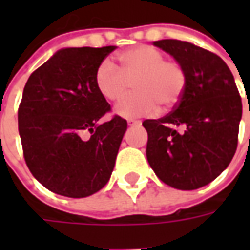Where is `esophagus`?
<instances>
[{
	"label": "esophagus",
	"mask_w": 250,
	"mask_h": 250,
	"mask_svg": "<svg viewBox=\"0 0 250 250\" xmlns=\"http://www.w3.org/2000/svg\"><path fill=\"white\" fill-rule=\"evenodd\" d=\"M128 125H141V120H134V119H128L127 120Z\"/></svg>",
	"instance_id": "1"
}]
</instances>
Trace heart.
<instances>
[{
  "instance_id": "obj_1",
  "label": "heart",
  "mask_w": 250,
  "mask_h": 250,
  "mask_svg": "<svg viewBox=\"0 0 250 250\" xmlns=\"http://www.w3.org/2000/svg\"><path fill=\"white\" fill-rule=\"evenodd\" d=\"M122 66L104 60L96 71V87L109 102H119L134 84L131 95L116 105L123 118L152 115L161 105L163 111L175 107L188 85V72L177 60H166L162 51L141 45L120 55Z\"/></svg>"
}]
</instances>
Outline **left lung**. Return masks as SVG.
Listing matches in <instances>:
<instances>
[{"label": "left lung", "mask_w": 250, "mask_h": 250, "mask_svg": "<svg viewBox=\"0 0 250 250\" xmlns=\"http://www.w3.org/2000/svg\"><path fill=\"white\" fill-rule=\"evenodd\" d=\"M154 45L185 66L188 85L171 112L143 122L147 161L166 185L195 190L214 181L234 157L241 96L229 66L213 52L173 39Z\"/></svg>", "instance_id": "1"}]
</instances>
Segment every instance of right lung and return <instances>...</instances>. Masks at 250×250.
Segmentation results:
<instances>
[{
    "mask_svg": "<svg viewBox=\"0 0 250 250\" xmlns=\"http://www.w3.org/2000/svg\"><path fill=\"white\" fill-rule=\"evenodd\" d=\"M115 46L65 48L25 84L19 132L25 162L53 193L84 198L98 193L114 170L127 122L99 125L111 105L96 87V71Z\"/></svg>",
    "mask_w": 250,
    "mask_h": 250,
    "instance_id": "obj_1",
    "label": "right lung"
}]
</instances>
